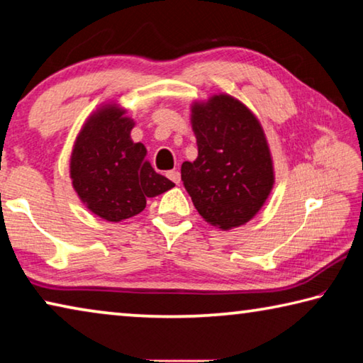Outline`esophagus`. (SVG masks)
<instances>
[{
	"mask_svg": "<svg viewBox=\"0 0 363 363\" xmlns=\"http://www.w3.org/2000/svg\"><path fill=\"white\" fill-rule=\"evenodd\" d=\"M167 177L170 178L172 182L175 183V185H178V183H180V180H182V177H180V172H178V170H170L169 174H167Z\"/></svg>",
	"mask_w": 363,
	"mask_h": 363,
	"instance_id": "obj_1",
	"label": "esophagus"
}]
</instances>
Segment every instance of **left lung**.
Returning a JSON list of instances; mask_svg holds the SVG:
<instances>
[{"label":"left lung","instance_id":"left-lung-1","mask_svg":"<svg viewBox=\"0 0 363 363\" xmlns=\"http://www.w3.org/2000/svg\"><path fill=\"white\" fill-rule=\"evenodd\" d=\"M191 123L198 157L182 164V180L194 207L213 227L245 225L264 206L275 182L262 125L228 94L194 103Z\"/></svg>","mask_w":363,"mask_h":363}]
</instances>
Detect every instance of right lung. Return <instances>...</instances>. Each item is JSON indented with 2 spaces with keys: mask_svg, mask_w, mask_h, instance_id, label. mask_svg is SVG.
Segmentation results:
<instances>
[{
  "mask_svg": "<svg viewBox=\"0 0 363 363\" xmlns=\"http://www.w3.org/2000/svg\"><path fill=\"white\" fill-rule=\"evenodd\" d=\"M135 122L125 109L106 104L88 118L70 156V178L82 203L108 222H122L146 207V198L175 186L146 160V147L133 143Z\"/></svg>",
  "mask_w": 363,
  "mask_h": 363,
  "instance_id": "obj_1",
  "label": "right lung"
}]
</instances>
